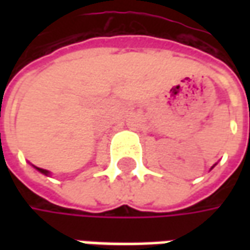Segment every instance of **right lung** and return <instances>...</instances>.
<instances>
[{
    "mask_svg": "<svg viewBox=\"0 0 250 250\" xmlns=\"http://www.w3.org/2000/svg\"><path fill=\"white\" fill-rule=\"evenodd\" d=\"M36 169H39L40 172H43L44 175H48V171L47 169H44V168H39V167H36Z\"/></svg>",
    "mask_w": 250,
    "mask_h": 250,
    "instance_id": "obj_1",
    "label": "right lung"
}]
</instances>
